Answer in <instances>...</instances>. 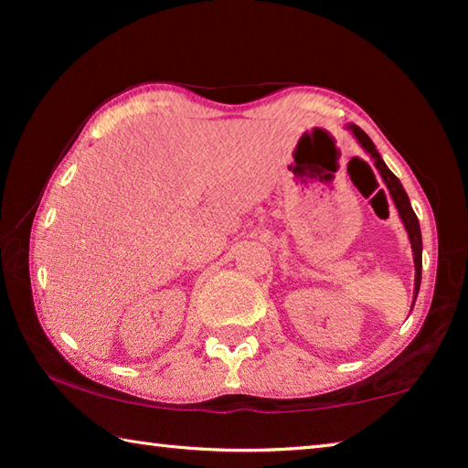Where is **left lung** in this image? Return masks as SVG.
Wrapping results in <instances>:
<instances>
[{
	"label": "left lung",
	"mask_w": 468,
	"mask_h": 468,
	"mask_svg": "<svg viewBox=\"0 0 468 468\" xmlns=\"http://www.w3.org/2000/svg\"><path fill=\"white\" fill-rule=\"evenodd\" d=\"M346 130H351V133L355 136V140L359 142L361 148L366 150V153L374 158V165L376 169L379 171V176H382L384 184L388 187V192H390L392 202L396 206V210H399V217L402 220V225H405L407 233H409V241H410V250H413V262H415V291H413V305H415V299L419 295V287H421V253H423V241H421V229H419V218L415 215L413 206H410L409 196L405 192V187L399 181V177L394 176V173L386 167V163L382 161V156L376 150V144L371 142V138L367 136L366 132H363L359 125L355 123H348ZM413 305H410V310H413Z\"/></svg>",
	"instance_id": "8db88e82"
}]
</instances>
